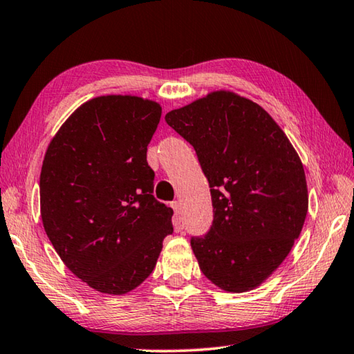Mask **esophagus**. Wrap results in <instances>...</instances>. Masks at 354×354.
Segmentation results:
<instances>
[{
	"label": "esophagus",
	"mask_w": 354,
	"mask_h": 354,
	"mask_svg": "<svg viewBox=\"0 0 354 354\" xmlns=\"http://www.w3.org/2000/svg\"><path fill=\"white\" fill-rule=\"evenodd\" d=\"M171 206H172V209H174V214H176L174 225H176V227H178L180 223H182V206H180L178 201H172Z\"/></svg>",
	"instance_id": "34e87169"
}]
</instances>
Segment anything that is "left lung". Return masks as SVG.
<instances>
[{"label": "left lung", "mask_w": 354, "mask_h": 354, "mask_svg": "<svg viewBox=\"0 0 354 354\" xmlns=\"http://www.w3.org/2000/svg\"><path fill=\"white\" fill-rule=\"evenodd\" d=\"M189 142L211 187L214 221L192 236L200 270L226 292L252 290L284 261L304 226L306 172L270 114L232 91H212L165 116Z\"/></svg>", "instance_id": "left-lung-1"}]
</instances>
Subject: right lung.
Segmentation results:
<instances>
[{"label": "right lung", "mask_w": 354, "mask_h": 354, "mask_svg": "<svg viewBox=\"0 0 354 354\" xmlns=\"http://www.w3.org/2000/svg\"><path fill=\"white\" fill-rule=\"evenodd\" d=\"M162 106L139 96L86 100L50 142L39 178L41 218L75 275L125 295L154 270L172 209L153 196L147 149Z\"/></svg>", "instance_id": "right-lung-1"}]
</instances>
